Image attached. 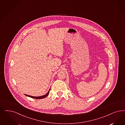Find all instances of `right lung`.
<instances>
[{
	"label": "right lung",
	"instance_id": "obj_1",
	"mask_svg": "<svg viewBox=\"0 0 125 125\" xmlns=\"http://www.w3.org/2000/svg\"><path fill=\"white\" fill-rule=\"evenodd\" d=\"M50 91V89L49 90V91H48V92H47V93L46 95H42V96H41L35 97V96H32L29 95H25H25H26V96H29V97H30L31 98H34V99H42V98H45L47 96V95L49 94V91Z\"/></svg>",
	"mask_w": 125,
	"mask_h": 125
}]
</instances>
